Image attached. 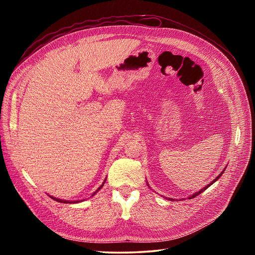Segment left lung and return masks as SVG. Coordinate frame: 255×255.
I'll use <instances>...</instances> for the list:
<instances>
[{
	"instance_id": "8db88e82",
	"label": "left lung",
	"mask_w": 255,
	"mask_h": 255,
	"mask_svg": "<svg viewBox=\"0 0 255 255\" xmlns=\"http://www.w3.org/2000/svg\"><path fill=\"white\" fill-rule=\"evenodd\" d=\"M221 174H222V172H221V173H220V174H219V175H218V176H217V179H215V180H214V181H213V182H212V183H211V184H208V185H207V186H206V187H204V188H202V189H201V190H200V191H198V192H196V194H195V195H192V196H191V197H189V199H191V198H195V197H197V196H199V195H200V194H201V192H203V191H204V190H205V189H206V188H207V187H208V186H211V185H212V184H213V183H215V182H216V181H217V180H218V179H219V177H220V176H221Z\"/></svg>"
}]
</instances>
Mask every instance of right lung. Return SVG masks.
I'll return each instance as SVG.
<instances>
[{"label":"right lung","instance_id":"obj_1","mask_svg":"<svg viewBox=\"0 0 255 255\" xmlns=\"http://www.w3.org/2000/svg\"><path fill=\"white\" fill-rule=\"evenodd\" d=\"M103 185H104V183H103ZM103 185H102V186H103ZM102 186H100V188H101ZM100 188H99V189H100ZM99 189H98V190H99ZM98 190H97V191H98ZM97 191H96V192H97ZM96 192H95V194H96ZM95 194H94V195H95ZM94 195H92V196H94ZM52 199L56 200V201H58V202H64V203H66V202H67V201H61V200H59V199H55V198H52Z\"/></svg>","mask_w":255,"mask_h":255}]
</instances>
